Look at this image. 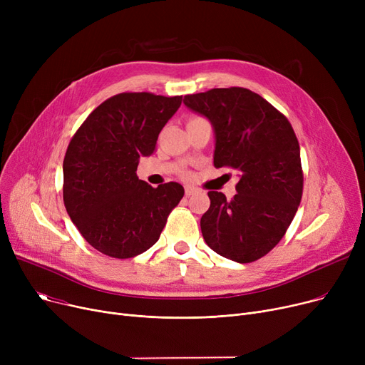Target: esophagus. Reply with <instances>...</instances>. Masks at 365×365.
<instances>
[{
  "mask_svg": "<svg viewBox=\"0 0 365 365\" xmlns=\"http://www.w3.org/2000/svg\"><path fill=\"white\" fill-rule=\"evenodd\" d=\"M195 192H197V189L192 187V186H186V187H185V195H186V197L194 195Z\"/></svg>",
  "mask_w": 365,
  "mask_h": 365,
  "instance_id": "1",
  "label": "esophagus"
}]
</instances>
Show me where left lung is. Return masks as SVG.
<instances>
[{"label": "left lung", "mask_w": 365, "mask_h": 365, "mask_svg": "<svg viewBox=\"0 0 365 365\" xmlns=\"http://www.w3.org/2000/svg\"><path fill=\"white\" fill-rule=\"evenodd\" d=\"M183 103L215 128V167L238 171L232 200L210 190L201 232L217 255L250 263L281 241L303 192L300 148L292 124L257 93L212 88L187 94Z\"/></svg>", "instance_id": "8db88e82"}]
</instances>
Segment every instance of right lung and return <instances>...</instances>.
<instances>
[{"mask_svg":"<svg viewBox=\"0 0 365 365\" xmlns=\"http://www.w3.org/2000/svg\"><path fill=\"white\" fill-rule=\"evenodd\" d=\"M180 103L182 96L115 94L71 139L63 160V202L98 252L115 259L146 252L183 198L180 183L152 187L136 175L140 157L152 155L160 131Z\"/></svg>","mask_w":365,"mask_h":365,"instance_id":"right-lung-1","label":"right lung"}]
</instances>
